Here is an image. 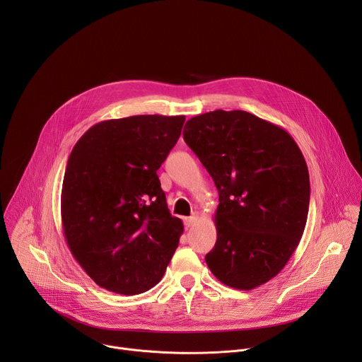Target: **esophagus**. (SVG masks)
<instances>
[{
    "label": "esophagus",
    "instance_id": "esophagus-1",
    "mask_svg": "<svg viewBox=\"0 0 362 362\" xmlns=\"http://www.w3.org/2000/svg\"><path fill=\"white\" fill-rule=\"evenodd\" d=\"M196 222H197V215H192V216H189V218H185V226H186V228L194 226Z\"/></svg>",
    "mask_w": 362,
    "mask_h": 362
}]
</instances>
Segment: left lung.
Returning a JSON list of instances; mask_svg holds the SVG:
<instances>
[{"instance_id":"left-lung-1","label":"left lung","mask_w":362,"mask_h":362,"mask_svg":"<svg viewBox=\"0 0 362 362\" xmlns=\"http://www.w3.org/2000/svg\"><path fill=\"white\" fill-rule=\"evenodd\" d=\"M183 139L219 192L218 238L206 264L235 289L267 284L288 264L306 225L309 173L300 148L285 129L243 110L194 116Z\"/></svg>"}]
</instances>
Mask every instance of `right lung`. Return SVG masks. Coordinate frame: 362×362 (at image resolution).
<instances>
[{"instance_id": "right-lung-1", "label": "right lung", "mask_w": 362, "mask_h": 362, "mask_svg": "<svg viewBox=\"0 0 362 362\" xmlns=\"http://www.w3.org/2000/svg\"><path fill=\"white\" fill-rule=\"evenodd\" d=\"M185 119L105 120L73 147L62 189L63 233L74 259L98 286L137 295L163 278L183 223L169 214L156 172Z\"/></svg>"}]
</instances>
